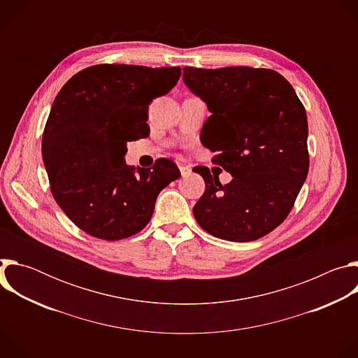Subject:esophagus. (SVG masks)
Segmentation results:
<instances>
[{"label": "esophagus", "instance_id": "obj_1", "mask_svg": "<svg viewBox=\"0 0 358 358\" xmlns=\"http://www.w3.org/2000/svg\"><path fill=\"white\" fill-rule=\"evenodd\" d=\"M178 169H180V173H181V176H182V177H187V176H189V174H191V169H189L188 166L180 164V166H178Z\"/></svg>", "mask_w": 358, "mask_h": 358}]
</instances>
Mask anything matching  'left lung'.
I'll return each mask as SVG.
<instances>
[{"mask_svg":"<svg viewBox=\"0 0 358 358\" xmlns=\"http://www.w3.org/2000/svg\"><path fill=\"white\" fill-rule=\"evenodd\" d=\"M182 71L185 86L211 112L201 143L217 152L213 162L234 177L222 185L208 167H195L206 191L194 217L217 238L259 239L285 221L308 177L306 110L292 85L272 69Z\"/></svg>","mask_w":358,"mask_h":358,"instance_id":"1","label":"left lung"}]
</instances>
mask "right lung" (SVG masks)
<instances>
[{
  "instance_id": "obj_1",
  "label": "right lung",
  "mask_w": 358,
  "mask_h": 358,
  "mask_svg": "<svg viewBox=\"0 0 358 358\" xmlns=\"http://www.w3.org/2000/svg\"><path fill=\"white\" fill-rule=\"evenodd\" d=\"M181 68L94 65L73 75L55 97L42 136L50 192L89 235L117 241L140 232L157 195L181 174L160 159L127 166V141L145 138L148 105L169 93Z\"/></svg>"
}]
</instances>
